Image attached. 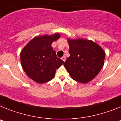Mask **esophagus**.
<instances>
[{
	"label": "esophagus",
	"instance_id": "1",
	"mask_svg": "<svg viewBox=\"0 0 121 121\" xmlns=\"http://www.w3.org/2000/svg\"><path fill=\"white\" fill-rule=\"evenodd\" d=\"M61 60H63V61L64 62H65V61H66V57H65V56H63V57L61 58Z\"/></svg>",
	"mask_w": 121,
	"mask_h": 121
}]
</instances>
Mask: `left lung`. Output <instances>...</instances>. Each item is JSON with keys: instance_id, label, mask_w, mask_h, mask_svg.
Segmentation results:
<instances>
[{"instance_id": "1", "label": "left lung", "mask_w": 121, "mask_h": 121, "mask_svg": "<svg viewBox=\"0 0 121 121\" xmlns=\"http://www.w3.org/2000/svg\"><path fill=\"white\" fill-rule=\"evenodd\" d=\"M70 56L64 63L72 78L86 83L100 71L104 63L105 53L92 41L68 39Z\"/></svg>"}]
</instances>
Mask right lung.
I'll return each mask as SVG.
<instances>
[{
    "label": "right lung",
    "mask_w": 121,
    "mask_h": 121,
    "mask_svg": "<svg viewBox=\"0 0 121 121\" xmlns=\"http://www.w3.org/2000/svg\"><path fill=\"white\" fill-rule=\"evenodd\" d=\"M60 35L37 36L31 39L21 52L22 67L27 76L38 83L53 79L56 69L64 61L58 58L51 45Z\"/></svg>",
    "instance_id": "obj_1"
}]
</instances>
